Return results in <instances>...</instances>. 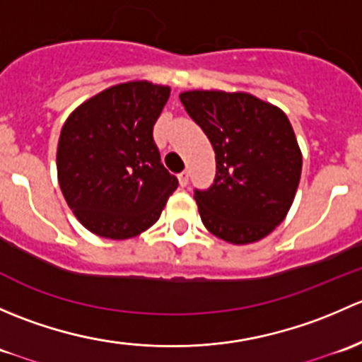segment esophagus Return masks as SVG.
<instances>
[{"instance_id":"obj_1","label":"esophagus","mask_w":362,"mask_h":362,"mask_svg":"<svg viewBox=\"0 0 362 362\" xmlns=\"http://www.w3.org/2000/svg\"><path fill=\"white\" fill-rule=\"evenodd\" d=\"M178 184H180L182 187H185V185L189 184V173H187V171H182V173H178Z\"/></svg>"}]
</instances>
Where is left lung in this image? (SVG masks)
Returning a JSON list of instances; mask_svg holds the SVG:
<instances>
[{"instance_id":"1","label":"left lung","mask_w":362,"mask_h":362,"mask_svg":"<svg viewBox=\"0 0 362 362\" xmlns=\"http://www.w3.org/2000/svg\"><path fill=\"white\" fill-rule=\"evenodd\" d=\"M180 101L215 151L214 184L194 191L204 228L235 245L268 236L286 218L301 178L287 115L247 93L187 90Z\"/></svg>"}]
</instances>
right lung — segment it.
I'll use <instances>...</instances> for the list:
<instances>
[{"mask_svg":"<svg viewBox=\"0 0 362 362\" xmlns=\"http://www.w3.org/2000/svg\"><path fill=\"white\" fill-rule=\"evenodd\" d=\"M170 87L119 83L71 112L57 145V178L83 228L126 240L156 224L178 180L160 163L152 131Z\"/></svg>","mask_w":362,"mask_h":362,"instance_id":"add662e5","label":"right lung"}]
</instances>
